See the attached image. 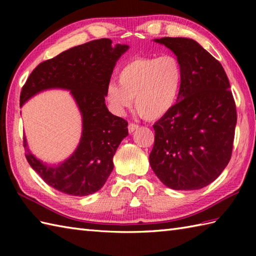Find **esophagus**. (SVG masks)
Masks as SVG:
<instances>
[{
  "mask_svg": "<svg viewBox=\"0 0 256 256\" xmlns=\"http://www.w3.org/2000/svg\"><path fill=\"white\" fill-rule=\"evenodd\" d=\"M128 128V132H130V133H133V132L135 131V130L138 128V125L135 124V123H130Z\"/></svg>",
  "mask_w": 256,
  "mask_h": 256,
  "instance_id": "obj_1",
  "label": "esophagus"
}]
</instances>
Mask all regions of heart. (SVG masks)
<instances>
[{
	"instance_id": "b5f03b06",
	"label": "heart",
	"mask_w": 256,
	"mask_h": 256,
	"mask_svg": "<svg viewBox=\"0 0 256 256\" xmlns=\"http://www.w3.org/2000/svg\"><path fill=\"white\" fill-rule=\"evenodd\" d=\"M182 80L184 68L176 56L135 58L120 70L118 84H108L106 98L114 112L122 113L134 100L140 116L157 120L176 104Z\"/></svg>"
}]
</instances>
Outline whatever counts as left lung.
<instances>
[{"mask_svg":"<svg viewBox=\"0 0 256 256\" xmlns=\"http://www.w3.org/2000/svg\"><path fill=\"white\" fill-rule=\"evenodd\" d=\"M154 42L180 60L184 80L176 104L153 125L150 167L172 189L204 188L231 158L236 108L229 79L221 64L196 40L162 37Z\"/></svg>","mask_w":256,"mask_h":256,"instance_id":"1","label":"left lung"}]
</instances>
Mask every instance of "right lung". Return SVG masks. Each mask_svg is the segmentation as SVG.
Returning <instances> with one entry per match:
<instances>
[{
    "label": "right lung",
    "mask_w": 256,
    "mask_h": 256,
    "mask_svg": "<svg viewBox=\"0 0 256 256\" xmlns=\"http://www.w3.org/2000/svg\"><path fill=\"white\" fill-rule=\"evenodd\" d=\"M128 50L108 38L64 50L32 70L20 92V106L48 89L68 90L82 118L79 145L66 160L47 165L32 154L24 135L26 160L42 180L64 194L88 196L100 190L113 170V156L128 135V122L106 106V91L116 64Z\"/></svg>",
    "instance_id": "1"
}]
</instances>
